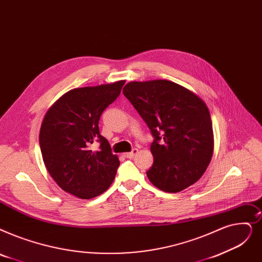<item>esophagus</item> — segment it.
<instances>
[{"label": "esophagus", "instance_id": "esophagus-1", "mask_svg": "<svg viewBox=\"0 0 262 262\" xmlns=\"http://www.w3.org/2000/svg\"><path fill=\"white\" fill-rule=\"evenodd\" d=\"M138 153V149H133L132 150V152H129V153H125L124 154V156L125 157H126V158H133L136 154H137Z\"/></svg>", "mask_w": 262, "mask_h": 262}]
</instances>
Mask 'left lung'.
Returning a JSON list of instances; mask_svg holds the SVG:
<instances>
[{"instance_id": "left-lung-1", "label": "left lung", "mask_w": 262, "mask_h": 262, "mask_svg": "<svg viewBox=\"0 0 262 262\" xmlns=\"http://www.w3.org/2000/svg\"><path fill=\"white\" fill-rule=\"evenodd\" d=\"M123 94L150 128L154 157L146 176L167 192L194 184L213 155V128L208 107L187 89L168 80L129 82Z\"/></svg>"}]
</instances>
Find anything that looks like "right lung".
Segmentation results:
<instances>
[{
  "instance_id": "obj_1",
  "label": "right lung",
  "mask_w": 262,
  "mask_h": 262,
  "mask_svg": "<svg viewBox=\"0 0 262 262\" xmlns=\"http://www.w3.org/2000/svg\"><path fill=\"white\" fill-rule=\"evenodd\" d=\"M125 81L75 89L48 110L39 132L45 166L58 185L70 194L91 199L111 185L120 161L99 134L101 113L115 101ZM100 142V150L89 145Z\"/></svg>"
}]
</instances>
